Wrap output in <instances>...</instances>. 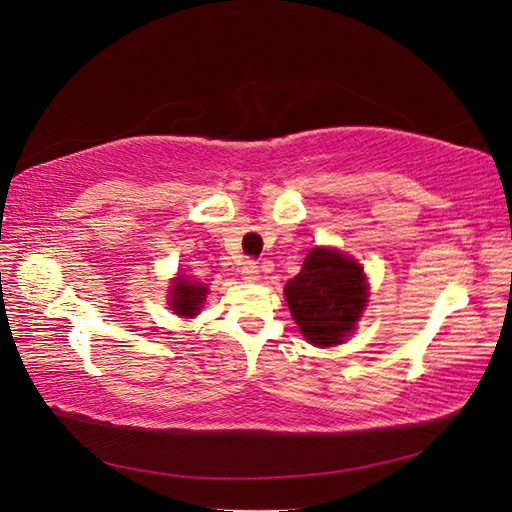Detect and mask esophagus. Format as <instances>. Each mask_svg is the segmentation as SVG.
<instances>
[{
	"label": "esophagus",
	"mask_w": 512,
	"mask_h": 512,
	"mask_svg": "<svg viewBox=\"0 0 512 512\" xmlns=\"http://www.w3.org/2000/svg\"><path fill=\"white\" fill-rule=\"evenodd\" d=\"M239 273L241 277H244L246 282H255L259 277V268H257V262H253V259H244L239 266Z\"/></svg>",
	"instance_id": "esophagus-1"
}]
</instances>
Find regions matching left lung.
I'll return each instance as SVG.
<instances>
[{"label":"left lung","mask_w":512,"mask_h":512,"mask_svg":"<svg viewBox=\"0 0 512 512\" xmlns=\"http://www.w3.org/2000/svg\"><path fill=\"white\" fill-rule=\"evenodd\" d=\"M284 295L304 338L331 347L345 340L365 309V275L338 250L313 248L302 271L284 286Z\"/></svg>","instance_id":"8db88e82"}]
</instances>
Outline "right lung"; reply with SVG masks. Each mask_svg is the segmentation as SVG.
<instances>
[{
    "mask_svg": "<svg viewBox=\"0 0 512 512\" xmlns=\"http://www.w3.org/2000/svg\"><path fill=\"white\" fill-rule=\"evenodd\" d=\"M208 288L203 284H192L188 280L179 277L176 284L172 286V295H170V304L172 311H176V315H185V318H192L197 315V311L201 309V302L206 300Z\"/></svg>",
    "mask_w": 512,
    "mask_h": 512,
    "instance_id": "1",
    "label": "right lung"
}]
</instances>
